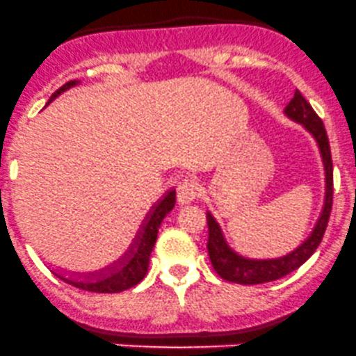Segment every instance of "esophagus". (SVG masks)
<instances>
[{"label":"esophagus","instance_id":"1","mask_svg":"<svg viewBox=\"0 0 356 356\" xmlns=\"http://www.w3.org/2000/svg\"><path fill=\"white\" fill-rule=\"evenodd\" d=\"M198 185L192 179H181L177 186V200L178 204H190L197 198Z\"/></svg>","mask_w":356,"mask_h":356}]
</instances>
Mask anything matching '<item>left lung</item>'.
<instances>
[{
    "mask_svg": "<svg viewBox=\"0 0 356 356\" xmlns=\"http://www.w3.org/2000/svg\"><path fill=\"white\" fill-rule=\"evenodd\" d=\"M285 117L290 118L296 124L302 125L305 132L314 139L317 151H319L321 163L324 170V198L323 207L317 216L311 232L297 248H293L289 253L277 256V258H250L238 253L225 239L222 227L216 220V217L207 210V251L212 261L213 270L227 282H234L241 285H258L266 282L278 280L285 275L292 273L293 270L304 265L317 250V246L323 241L324 231H326L327 220H330L331 205H332V161L330 151V140H327L326 129L323 122L317 117L307 100L302 97L299 90L293 93V98L284 110Z\"/></svg>",
    "mask_w": 356,
    "mask_h": 356,
    "instance_id": "8db88e82",
    "label": "left lung"
}]
</instances>
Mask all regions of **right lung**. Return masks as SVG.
Wrapping results in <instances>:
<instances>
[{"mask_svg":"<svg viewBox=\"0 0 356 356\" xmlns=\"http://www.w3.org/2000/svg\"><path fill=\"white\" fill-rule=\"evenodd\" d=\"M79 85H81L79 79L67 81L66 85L60 86L52 95L47 105L54 102L57 97L70 91L71 88H76ZM175 198H177L175 188H170L149 207L143 222H140L139 229H137L136 236L131 241V244L125 248L124 253L113 259V261H110L108 265L93 271H86V273H74V271L67 273V271L51 268L52 273L56 277H59L60 280L66 282V284L97 293H117L137 285L143 280L144 275L147 273L149 258H151V251L154 248L156 239H158L159 225H161L166 213H170L171 209L175 207Z\"/></svg>","mask_w":356,"mask_h":356,"instance_id":"add662e5","label":"right lung"}]
</instances>
